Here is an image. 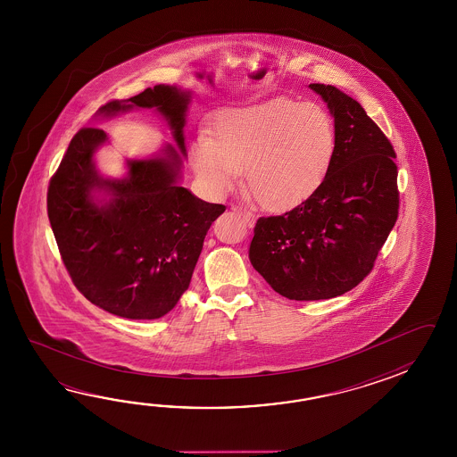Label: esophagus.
Here are the masks:
<instances>
[{
	"instance_id": "esophagus-1",
	"label": "esophagus",
	"mask_w": 457,
	"mask_h": 457,
	"mask_svg": "<svg viewBox=\"0 0 457 457\" xmlns=\"http://www.w3.org/2000/svg\"><path fill=\"white\" fill-rule=\"evenodd\" d=\"M232 211L235 214L240 215L245 219V222L248 225L253 224V214H250L246 209H243V207H238V205H232Z\"/></svg>"
}]
</instances>
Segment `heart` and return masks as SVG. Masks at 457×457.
Wrapping results in <instances>:
<instances>
[{"instance_id":"heart-1","label":"heart","mask_w":457,"mask_h":457,"mask_svg":"<svg viewBox=\"0 0 457 457\" xmlns=\"http://www.w3.org/2000/svg\"><path fill=\"white\" fill-rule=\"evenodd\" d=\"M335 150L337 130L323 107L279 96L225 111L209 138H195L189 155L211 193L230 191L245 170L248 195L264 209L279 211L317 189Z\"/></svg>"}]
</instances>
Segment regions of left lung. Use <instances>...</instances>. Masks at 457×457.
I'll list each match as a JSON object with an SVG mask.
<instances>
[{
	"mask_svg": "<svg viewBox=\"0 0 457 457\" xmlns=\"http://www.w3.org/2000/svg\"><path fill=\"white\" fill-rule=\"evenodd\" d=\"M335 119L337 150L320 186L289 212L260 217L250 262L291 301L333 299L356 287L398 215L395 152L356 99L309 85Z\"/></svg>",
	"mask_w": 457,
	"mask_h": 457,
	"instance_id": "left-lung-1",
	"label": "left lung"
}]
</instances>
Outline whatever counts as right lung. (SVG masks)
<instances>
[{"mask_svg": "<svg viewBox=\"0 0 457 457\" xmlns=\"http://www.w3.org/2000/svg\"><path fill=\"white\" fill-rule=\"evenodd\" d=\"M191 96L189 89L156 85L107 103L97 116L155 109L176 146L126 160V175L107 178L95 154L109 137L87 127L71 138L50 179L47 212L71 281L91 303L122 319L155 320L173 311L189 287L205 233L225 211L181 186Z\"/></svg>", "mask_w": 457, "mask_h": 457, "instance_id": "1", "label": "right lung"}]
</instances>
